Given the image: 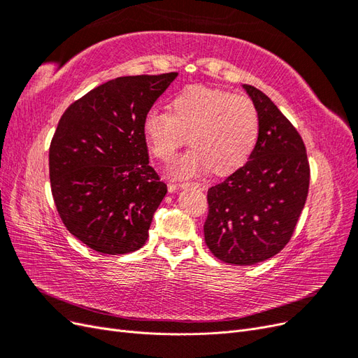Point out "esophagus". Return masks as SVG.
Returning a JSON list of instances; mask_svg holds the SVG:
<instances>
[{
  "mask_svg": "<svg viewBox=\"0 0 358 358\" xmlns=\"http://www.w3.org/2000/svg\"><path fill=\"white\" fill-rule=\"evenodd\" d=\"M179 187H180V188L194 187V188H197V189H201V191H204V189H206V183H203V182H188V183H180Z\"/></svg>",
  "mask_w": 358,
  "mask_h": 358,
  "instance_id": "1",
  "label": "esophagus"
}]
</instances>
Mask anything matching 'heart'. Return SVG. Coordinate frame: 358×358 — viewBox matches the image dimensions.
I'll return each mask as SVG.
<instances>
[{
	"mask_svg": "<svg viewBox=\"0 0 358 358\" xmlns=\"http://www.w3.org/2000/svg\"><path fill=\"white\" fill-rule=\"evenodd\" d=\"M143 134L152 154L170 161L187 142L191 148L173 161L169 175L188 179L213 170L229 175L251 158L259 136V116L246 95L191 86L170 103V113L149 110Z\"/></svg>",
	"mask_w": 358,
	"mask_h": 358,
	"instance_id": "b5f03b06",
	"label": "heart"
}]
</instances>
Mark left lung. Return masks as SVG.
<instances>
[{"mask_svg":"<svg viewBox=\"0 0 358 358\" xmlns=\"http://www.w3.org/2000/svg\"><path fill=\"white\" fill-rule=\"evenodd\" d=\"M243 90L259 116V136L245 166L209 188L204 241L221 262L249 266L289 242L309 189V161L297 129L266 94Z\"/></svg>","mask_w":358,"mask_h":358,"instance_id":"1","label":"left lung"}]
</instances>
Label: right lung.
<instances>
[{
    "mask_svg": "<svg viewBox=\"0 0 358 358\" xmlns=\"http://www.w3.org/2000/svg\"><path fill=\"white\" fill-rule=\"evenodd\" d=\"M178 73L124 76L64 112L49 148L53 201L67 230L101 254L142 248L167 192L149 166L143 119Z\"/></svg>",
    "mask_w": 358,
    "mask_h": 358,
    "instance_id": "add662e5",
    "label": "right lung"
}]
</instances>
